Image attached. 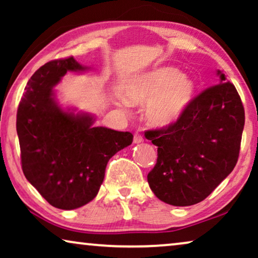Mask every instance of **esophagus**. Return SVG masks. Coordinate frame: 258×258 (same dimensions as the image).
Here are the masks:
<instances>
[{"mask_svg": "<svg viewBox=\"0 0 258 258\" xmlns=\"http://www.w3.org/2000/svg\"><path fill=\"white\" fill-rule=\"evenodd\" d=\"M141 142H143V137L141 135L140 133H135L134 134V143L135 144H139Z\"/></svg>", "mask_w": 258, "mask_h": 258, "instance_id": "1", "label": "esophagus"}]
</instances>
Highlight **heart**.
Here are the masks:
<instances>
[{
	"label": "heart",
	"mask_w": 258,
	"mask_h": 258,
	"mask_svg": "<svg viewBox=\"0 0 258 258\" xmlns=\"http://www.w3.org/2000/svg\"><path fill=\"white\" fill-rule=\"evenodd\" d=\"M194 95L192 81L171 67H162L134 77L122 89L126 103H148L147 121L157 128H165L179 121L191 103Z\"/></svg>",
	"instance_id": "b5f03b06"
}]
</instances>
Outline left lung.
Here are the masks:
<instances>
[{"instance_id":"8db88e82","label":"left lung","mask_w":258,"mask_h":258,"mask_svg":"<svg viewBox=\"0 0 258 258\" xmlns=\"http://www.w3.org/2000/svg\"><path fill=\"white\" fill-rule=\"evenodd\" d=\"M220 83L194 98L175 124L148 130L157 162L148 183L157 199L188 207L207 199L238 160L244 108L235 86L217 70Z\"/></svg>"}]
</instances>
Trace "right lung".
Segmentation results:
<instances>
[{
	"instance_id": "obj_1",
	"label": "right lung",
	"mask_w": 258,
	"mask_h": 258,
	"mask_svg": "<svg viewBox=\"0 0 258 258\" xmlns=\"http://www.w3.org/2000/svg\"><path fill=\"white\" fill-rule=\"evenodd\" d=\"M86 69L73 56L45 63L28 81L17 109L23 174L49 204L63 210L96 197L108 161L134 137L94 126L93 116L59 107L54 87L67 72Z\"/></svg>"
}]
</instances>
